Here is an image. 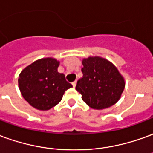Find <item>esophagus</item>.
<instances>
[{
	"instance_id": "esophagus-1",
	"label": "esophagus",
	"mask_w": 153,
	"mask_h": 153,
	"mask_svg": "<svg viewBox=\"0 0 153 153\" xmlns=\"http://www.w3.org/2000/svg\"><path fill=\"white\" fill-rule=\"evenodd\" d=\"M76 84H77V81H74V82H73V83H72V85H73L74 88H75Z\"/></svg>"
}]
</instances>
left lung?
<instances>
[{
    "instance_id": "left-lung-1",
    "label": "left lung",
    "mask_w": 153,
    "mask_h": 153,
    "mask_svg": "<svg viewBox=\"0 0 153 153\" xmlns=\"http://www.w3.org/2000/svg\"><path fill=\"white\" fill-rule=\"evenodd\" d=\"M83 77L78 80L76 90L82 99L94 109L113 106L119 100L125 87L123 77L106 59L95 56L84 59Z\"/></svg>"
}]
</instances>
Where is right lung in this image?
I'll use <instances>...</instances> for the list:
<instances>
[{"label": "right lung", "instance_id": "add662e5", "mask_svg": "<svg viewBox=\"0 0 153 153\" xmlns=\"http://www.w3.org/2000/svg\"><path fill=\"white\" fill-rule=\"evenodd\" d=\"M59 65L57 59L44 58L33 62L21 72L18 79L20 91L33 108L42 111L51 109L72 87L65 74L58 72Z\"/></svg>", "mask_w": 153, "mask_h": 153}]
</instances>
